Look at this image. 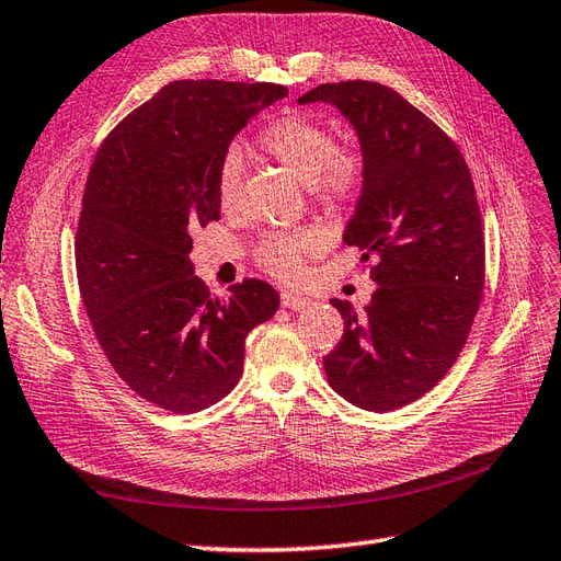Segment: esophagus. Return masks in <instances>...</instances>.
<instances>
[{
  "mask_svg": "<svg viewBox=\"0 0 561 561\" xmlns=\"http://www.w3.org/2000/svg\"><path fill=\"white\" fill-rule=\"evenodd\" d=\"M282 306L289 308V310H304V308L310 306V298L294 294V291H284L282 294Z\"/></svg>",
  "mask_w": 561,
  "mask_h": 561,
  "instance_id": "esophagus-1",
  "label": "esophagus"
}]
</instances>
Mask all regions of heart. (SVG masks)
<instances>
[{
    "label": "heart",
    "mask_w": 561,
    "mask_h": 561,
    "mask_svg": "<svg viewBox=\"0 0 561 561\" xmlns=\"http://www.w3.org/2000/svg\"><path fill=\"white\" fill-rule=\"evenodd\" d=\"M257 147L275 158L294 178L308 182L310 190L327 204H339L353 196L363 178L360 156L351 149L336 147L329 127L298 113H286L272 121L257 135ZM241 156L237 149L227 151L218 170V201L225 210H232L239 198ZM322 249L318 229H291L272 232L257 243V263L279 279L298 277L304 257Z\"/></svg>",
    "instance_id": "heart-1"
}]
</instances>
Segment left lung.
Listing matches in <instances>:
<instances>
[{"mask_svg":"<svg viewBox=\"0 0 561 561\" xmlns=\"http://www.w3.org/2000/svg\"><path fill=\"white\" fill-rule=\"evenodd\" d=\"M334 104L363 149V192L343 241L379 286L365 312L332 298L343 336L322 357L348 403L389 412L445 377L477 318L485 243L471 172L457 144L379 82H327L298 104Z\"/></svg>","mask_w":561,"mask_h":561,"instance_id":"1","label":"left lung"}]
</instances>
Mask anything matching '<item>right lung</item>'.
<instances>
[{
  "label": "right lung",
  "mask_w": 561,
  "mask_h": 561,
  "mask_svg": "<svg viewBox=\"0 0 561 561\" xmlns=\"http://www.w3.org/2000/svg\"><path fill=\"white\" fill-rule=\"evenodd\" d=\"M286 94L272 82L175 80L94 156L76 234L80 296L116 375L163 410L192 414L232 391L249 332L279 308L261 279L210 296L190 253L194 229L220 220L229 141Z\"/></svg>",
  "instance_id": "right-lung-1"
}]
</instances>
